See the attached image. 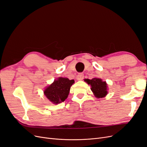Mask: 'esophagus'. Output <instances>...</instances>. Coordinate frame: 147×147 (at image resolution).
Segmentation results:
<instances>
[{"instance_id":"34e87169","label":"esophagus","mask_w":147,"mask_h":147,"mask_svg":"<svg viewBox=\"0 0 147 147\" xmlns=\"http://www.w3.org/2000/svg\"><path fill=\"white\" fill-rule=\"evenodd\" d=\"M84 75L83 73H80L78 74V75L77 76V79L78 80H83V79H84Z\"/></svg>"}]
</instances>
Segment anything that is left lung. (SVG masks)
<instances>
[{
  "label": "left lung",
  "instance_id": "8db88e82",
  "mask_svg": "<svg viewBox=\"0 0 147 147\" xmlns=\"http://www.w3.org/2000/svg\"><path fill=\"white\" fill-rule=\"evenodd\" d=\"M86 82L91 86V91L97 98H103L107 94V84L106 82H103L100 79L94 78L92 80L87 79Z\"/></svg>",
  "mask_w": 147,
  "mask_h": 147
}]
</instances>
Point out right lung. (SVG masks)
Here are the masks:
<instances>
[{
  "label": "right lung",
  "mask_w": 147,
  "mask_h": 147,
  "mask_svg": "<svg viewBox=\"0 0 147 147\" xmlns=\"http://www.w3.org/2000/svg\"><path fill=\"white\" fill-rule=\"evenodd\" d=\"M74 83V80L59 78L44 90V94L53 103H60L67 98L70 88Z\"/></svg>",
  "instance_id": "right-lung-1"
}]
</instances>
